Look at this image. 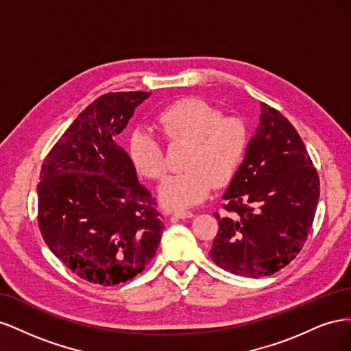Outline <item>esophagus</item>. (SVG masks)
Listing matches in <instances>:
<instances>
[{"label": "esophagus", "mask_w": 351, "mask_h": 351, "mask_svg": "<svg viewBox=\"0 0 351 351\" xmlns=\"http://www.w3.org/2000/svg\"><path fill=\"white\" fill-rule=\"evenodd\" d=\"M173 217H176L178 219H186V218H193L195 214H193V212H189V210H180V212H176Z\"/></svg>", "instance_id": "esophagus-1"}]
</instances>
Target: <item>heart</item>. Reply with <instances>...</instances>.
I'll list each match as a JSON object with an SVG mask.
<instances>
[{"instance_id": "obj_1", "label": "heart", "mask_w": 351, "mask_h": 351, "mask_svg": "<svg viewBox=\"0 0 351 351\" xmlns=\"http://www.w3.org/2000/svg\"><path fill=\"white\" fill-rule=\"evenodd\" d=\"M159 130L171 142L187 143L186 171L168 177L159 187V200L168 209H186L204 202L214 186L228 184L249 146L247 125L237 117L200 98L169 104L156 115ZM129 156L141 176L158 180L165 173L162 146L146 130H136L129 141Z\"/></svg>"}]
</instances>
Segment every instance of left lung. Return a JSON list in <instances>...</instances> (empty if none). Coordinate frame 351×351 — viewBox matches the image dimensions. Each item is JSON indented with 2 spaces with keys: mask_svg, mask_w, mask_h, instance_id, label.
Wrapping results in <instances>:
<instances>
[{
  "mask_svg": "<svg viewBox=\"0 0 351 351\" xmlns=\"http://www.w3.org/2000/svg\"><path fill=\"white\" fill-rule=\"evenodd\" d=\"M222 199L231 215L214 214L219 230L209 250L222 269L252 278L272 275L302 250L319 177L299 133L267 104H261L256 133Z\"/></svg>",
  "mask_w": 351,
  "mask_h": 351,
  "instance_id": "obj_1",
  "label": "left lung"
}]
</instances>
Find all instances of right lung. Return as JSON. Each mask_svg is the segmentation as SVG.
Returning <instances> with one entry per match:
<instances>
[{
  "label": "right lung",
  "instance_id": "obj_1",
  "mask_svg": "<svg viewBox=\"0 0 351 351\" xmlns=\"http://www.w3.org/2000/svg\"><path fill=\"white\" fill-rule=\"evenodd\" d=\"M151 92L105 93L83 110L45 158L38 224L51 252L92 284L134 278L155 256L164 224L155 199L117 143Z\"/></svg>",
  "mask_w": 351,
  "mask_h": 351
}]
</instances>
